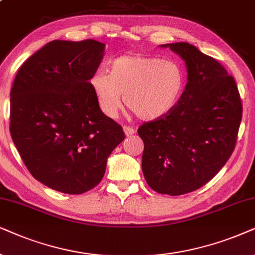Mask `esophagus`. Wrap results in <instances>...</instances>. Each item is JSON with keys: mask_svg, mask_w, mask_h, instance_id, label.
Wrapping results in <instances>:
<instances>
[{"mask_svg": "<svg viewBox=\"0 0 255 255\" xmlns=\"http://www.w3.org/2000/svg\"><path fill=\"white\" fill-rule=\"evenodd\" d=\"M124 131L126 136H130V135H133L135 133V129L131 127H128V126H124Z\"/></svg>", "mask_w": 255, "mask_h": 255, "instance_id": "esophagus-1", "label": "esophagus"}]
</instances>
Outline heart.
<instances>
[{
  "instance_id": "heart-1",
  "label": "heart",
  "mask_w": 255,
  "mask_h": 255,
  "mask_svg": "<svg viewBox=\"0 0 255 255\" xmlns=\"http://www.w3.org/2000/svg\"><path fill=\"white\" fill-rule=\"evenodd\" d=\"M90 85L98 106L105 115L114 118L126 106L138 119L157 120L174 110L185 85L183 67L172 59L143 54H122L108 65V74L98 71Z\"/></svg>"
}]
</instances>
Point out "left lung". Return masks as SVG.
I'll return each instance as SVG.
<instances>
[{
    "label": "left lung",
    "instance_id": "left-lung-1",
    "mask_svg": "<svg viewBox=\"0 0 255 255\" xmlns=\"http://www.w3.org/2000/svg\"><path fill=\"white\" fill-rule=\"evenodd\" d=\"M185 60L188 83L170 113L142 124V171L162 195L179 196L215 177L236 148L243 104L236 80L191 44H167Z\"/></svg>",
    "mask_w": 255,
    "mask_h": 255
}]
</instances>
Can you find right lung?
<instances>
[{"instance_id":"1","label":"right lung","mask_w":255,"mask_h":255,"mask_svg":"<svg viewBox=\"0 0 255 255\" xmlns=\"http://www.w3.org/2000/svg\"><path fill=\"white\" fill-rule=\"evenodd\" d=\"M105 44L52 40L23 63L10 91V134L33 177L80 195L103 179L122 127L98 106L90 79Z\"/></svg>"}]
</instances>
